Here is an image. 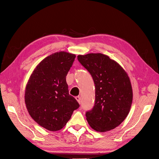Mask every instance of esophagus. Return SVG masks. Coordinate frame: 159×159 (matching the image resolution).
<instances>
[{"mask_svg": "<svg viewBox=\"0 0 159 159\" xmlns=\"http://www.w3.org/2000/svg\"><path fill=\"white\" fill-rule=\"evenodd\" d=\"M75 100H76L79 103H81V98H80V96H78L75 97Z\"/></svg>", "mask_w": 159, "mask_h": 159, "instance_id": "obj_1", "label": "esophagus"}]
</instances>
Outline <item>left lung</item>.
I'll return each instance as SVG.
<instances>
[{
	"label": "left lung",
	"mask_w": 159,
	"mask_h": 159,
	"mask_svg": "<svg viewBox=\"0 0 159 159\" xmlns=\"http://www.w3.org/2000/svg\"><path fill=\"white\" fill-rule=\"evenodd\" d=\"M78 59L92 75L96 88L94 105L85 115L89 125L99 132L115 129L125 119L131 106L129 76L118 63L100 53L79 55Z\"/></svg>",
	"instance_id": "8db88e82"
}]
</instances>
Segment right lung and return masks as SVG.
Masks as SVG:
<instances>
[{
  "instance_id": "1",
  "label": "right lung",
  "mask_w": 159,
  "mask_h": 159,
  "mask_svg": "<svg viewBox=\"0 0 159 159\" xmlns=\"http://www.w3.org/2000/svg\"><path fill=\"white\" fill-rule=\"evenodd\" d=\"M75 57L66 52L50 55L36 66L27 83L25 101L29 114L50 131L61 129L80 107L66 81Z\"/></svg>"
}]
</instances>
